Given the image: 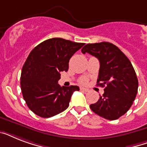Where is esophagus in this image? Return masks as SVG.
<instances>
[{"label": "esophagus", "instance_id": "1", "mask_svg": "<svg viewBox=\"0 0 147 147\" xmlns=\"http://www.w3.org/2000/svg\"><path fill=\"white\" fill-rule=\"evenodd\" d=\"M80 89H81V91H82V92H88V89H87V88H81Z\"/></svg>", "mask_w": 147, "mask_h": 147}]
</instances>
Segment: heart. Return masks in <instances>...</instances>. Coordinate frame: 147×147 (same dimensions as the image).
<instances>
[{
  "instance_id": "b5f03b06",
  "label": "heart",
  "mask_w": 147,
  "mask_h": 147,
  "mask_svg": "<svg viewBox=\"0 0 147 147\" xmlns=\"http://www.w3.org/2000/svg\"><path fill=\"white\" fill-rule=\"evenodd\" d=\"M86 82H87V81H86V79H82V80L81 81V83H82V84H85V83H86Z\"/></svg>"
}]
</instances>
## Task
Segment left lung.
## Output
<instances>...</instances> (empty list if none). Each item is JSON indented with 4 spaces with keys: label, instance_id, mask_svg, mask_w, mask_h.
Masks as SVG:
<instances>
[{
    "label": "left lung",
    "instance_id": "1",
    "mask_svg": "<svg viewBox=\"0 0 147 147\" xmlns=\"http://www.w3.org/2000/svg\"><path fill=\"white\" fill-rule=\"evenodd\" d=\"M82 52L98 58L97 85L105 86L104 94L90 105L91 109L107 120L118 119L130 109L137 94L138 79L131 62L118 47L108 42L85 45Z\"/></svg>",
    "mask_w": 147,
    "mask_h": 147
}]
</instances>
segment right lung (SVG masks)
Returning a JSON list of instances; mask_svg holds the SVG:
<instances>
[{
  "instance_id": "right-lung-1",
  "label": "right lung",
  "mask_w": 147,
  "mask_h": 147,
  "mask_svg": "<svg viewBox=\"0 0 147 147\" xmlns=\"http://www.w3.org/2000/svg\"><path fill=\"white\" fill-rule=\"evenodd\" d=\"M84 45L52 38L31 51L22 69L20 87L24 99L34 114L48 118L69 107L73 92L79 88L61 87L58 81L61 71H68L71 56Z\"/></svg>"
}]
</instances>
